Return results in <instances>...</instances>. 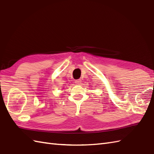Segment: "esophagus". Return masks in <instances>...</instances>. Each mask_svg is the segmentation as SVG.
I'll return each instance as SVG.
<instances>
[{
	"label": "esophagus",
	"mask_w": 154,
	"mask_h": 154,
	"mask_svg": "<svg viewBox=\"0 0 154 154\" xmlns=\"http://www.w3.org/2000/svg\"><path fill=\"white\" fill-rule=\"evenodd\" d=\"M75 84L76 85H81V79H77V80H76L75 81Z\"/></svg>",
	"instance_id": "esophagus-1"
}]
</instances>
